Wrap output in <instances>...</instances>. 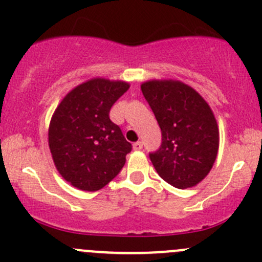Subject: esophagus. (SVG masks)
<instances>
[{
  "label": "esophagus",
  "instance_id": "1",
  "mask_svg": "<svg viewBox=\"0 0 262 262\" xmlns=\"http://www.w3.org/2000/svg\"><path fill=\"white\" fill-rule=\"evenodd\" d=\"M142 147H143L142 142H136V143H133V149H134V151H139V149H142Z\"/></svg>",
  "mask_w": 262,
  "mask_h": 262
}]
</instances>
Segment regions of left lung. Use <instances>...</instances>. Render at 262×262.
Instances as JSON below:
<instances>
[{
	"label": "left lung",
	"mask_w": 262,
	"mask_h": 262,
	"mask_svg": "<svg viewBox=\"0 0 262 262\" xmlns=\"http://www.w3.org/2000/svg\"><path fill=\"white\" fill-rule=\"evenodd\" d=\"M142 93L162 133L159 151L149 154L157 174L172 187H194L212 169L219 128L209 103L180 80H147Z\"/></svg>",
	"instance_id": "8db88e82"
}]
</instances>
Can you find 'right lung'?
<instances>
[{"mask_svg": "<svg viewBox=\"0 0 262 262\" xmlns=\"http://www.w3.org/2000/svg\"><path fill=\"white\" fill-rule=\"evenodd\" d=\"M129 87L123 80L92 78L73 88L56 107L48 146L56 169L73 187L96 192L123 169L132 144L108 114Z\"/></svg>", "mask_w": 262, "mask_h": 262, "instance_id": "right-lung-1", "label": "right lung"}]
</instances>
